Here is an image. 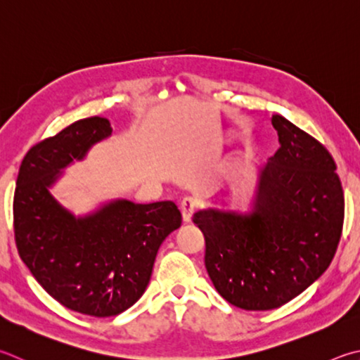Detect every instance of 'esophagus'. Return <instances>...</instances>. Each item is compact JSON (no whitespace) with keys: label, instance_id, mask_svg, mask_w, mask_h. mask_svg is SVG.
Segmentation results:
<instances>
[{"label":"esophagus","instance_id":"obj_1","mask_svg":"<svg viewBox=\"0 0 360 360\" xmlns=\"http://www.w3.org/2000/svg\"><path fill=\"white\" fill-rule=\"evenodd\" d=\"M197 207H198V202L195 200H192V198L182 200L181 214H182V221H184V224H191L192 217H193V212L197 211Z\"/></svg>","mask_w":360,"mask_h":360}]
</instances>
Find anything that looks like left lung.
<instances>
[{
	"mask_svg": "<svg viewBox=\"0 0 360 360\" xmlns=\"http://www.w3.org/2000/svg\"><path fill=\"white\" fill-rule=\"evenodd\" d=\"M272 126L280 148L258 168L250 209L193 214L215 290L244 310L277 309L316 282L343 228V188L328 149L283 116L272 115Z\"/></svg>",
	"mask_w": 360,
	"mask_h": 360,
	"instance_id": "1",
	"label": "left lung"
}]
</instances>
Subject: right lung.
I'll use <instances>...</instances> for the list:
<instances>
[{
    "label": "right lung",
    "mask_w": 360,
    "mask_h": 360,
    "mask_svg": "<svg viewBox=\"0 0 360 360\" xmlns=\"http://www.w3.org/2000/svg\"><path fill=\"white\" fill-rule=\"evenodd\" d=\"M112 132L107 117L93 116L37 143L25 155L14 195L23 263L58 302L97 318L120 315L143 296L159 247L181 226L173 201L117 198L77 217L51 195L64 168Z\"/></svg>",
    "instance_id": "add662e5"
}]
</instances>
